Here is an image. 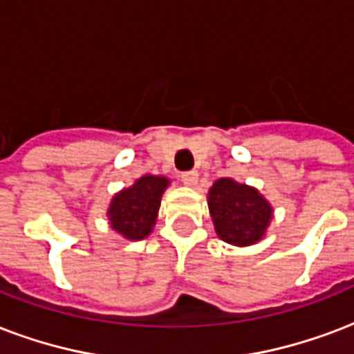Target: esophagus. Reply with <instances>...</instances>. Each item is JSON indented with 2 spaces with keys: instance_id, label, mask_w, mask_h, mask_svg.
Wrapping results in <instances>:
<instances>
[{
  "instance_id": "1",
  "label": "esophagus",
  "mask_w": 354,
  "mask_h": 354,
  "mask_svg": "<svg viewBox=\"0 0 354 354\" xmlns=\"http://www.w3.org/2000/svg\"><path fill=\"white\" fill-rule=\"evenodd\" d=\"M182 182L185 183V185H189V187H193V185H196V182H198V172L196 171H189V172H182Z\"/></svg>"
}]
</instances>
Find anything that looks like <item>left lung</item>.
Here are the masks:
<instances>
[{
  "label": "left lung",
  "instance_id": "left-lung-1",
  "mask_svg": "<svg viewBox=\"0 0 354 354\" xmlns=\"http://www.w3.org/2000/svg\"><path fill=\"white\" fill-rule=\"evenodd\" d=\"M213 225L223 241L247 247L260 241L273 209L256 189L221 178L207 195Z\"/></svg>",
  "mask_w": 354,
  "mask_h": 354
}]
</instances>
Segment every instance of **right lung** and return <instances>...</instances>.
Returning a JSON list of instances; mask_svg holds the SVG:
<instances>
[{
    "label": "right lung",
    "instance_id": "add662e5",
    "mask_svg": "<svg viewBox=\"0 0 354 354\" xmlns=\"http://www.w3.org/2000/svg\"><path fill=\"white\" fill-rule=\"evenodd\" d=\"M167 185L169 180L163 176H142L131 187L115 195L107 212L113 230L126 239L147 237L156 225L161 195Z\"/></svg>",
    "mask_w": 354,
    "mask_h": 354
}]
</instances>
